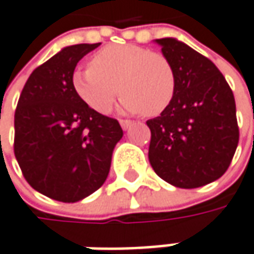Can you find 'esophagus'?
<instances>
[{
	"instance_id": "obj_1",
	"label": "esophagus",
	"mask_w": 254,
	"mask_h": 254,
	"mask_svg": "<svg viewBox=\"0 0 254 254\" xmlns=\"http://www.w3.org/2000/svg\"><path fill=\"white\" fill-rule=\"evenodd\" d=\"M119 124H121V127H122V129H124V130L129 129V127H130V125H132V122H130V121H127V119H121V121H119Z\"/></svg>"
}]
</instances>
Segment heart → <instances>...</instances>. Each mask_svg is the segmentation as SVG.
<instances>
[{
  "mask_svg": "<svg viewBox=\"0 0 254 254\" xmlns=\"http://www.w3.org/2000/svg\"><path fill=\"white\" fill-rule=\"evenodd\" d=\"M71 86L97 113L111 112L121 89L125 112L158 116L171 106L177 77L164 54L135 44H113L99 50L89 67L74 70Z\"/></svg>",
  "mask_w": 254,
  "mask_h": 254,
  "instance_id": "b5f03b06",
  "label": "heart"
}]
</instances>
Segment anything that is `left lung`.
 <instances>
[{
  "label": "left lung",
  "mask_w": 254,
  "mask_h": 254,
  "mask_svg": "<svg viewBox=\"0 0 254 254\" xmlns=\"http://www.w3.org/2000/svg\"><path fill=\"white\" fill-rule=\"evenodd\" d=\"M177 77L171 106L146 121L151 129L149 162L164 181L198 188L218 180L237 143L236 102L216 64L175 38H158Z\"/></svg>",
  "instance_id": "left-lung-1"
}]
</instances>
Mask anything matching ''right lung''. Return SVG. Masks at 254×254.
<instances>
[{"mask_svg":"<svg viewBox=\"0 0 254 254\" xmlns=\"http://www.w3.org/2000/svg\"><path fill=\"white\" fill-rule=\"evenodd\" d=\"M100 43L64 47L28 77L14 115V154L24 178L49 198L76 202L108 178L124 130L76 95L71 74Z\"/></svg>","mask_w":254,"mask_h":254,"instance_id":"obj_1","label":"right lung"}]
</instances>
